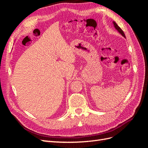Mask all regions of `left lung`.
Segmentation results:
<instances>
[{
	"label": "left lung",
	"mask_w": 148,
	"mask_h": 148,
	"mask_svg": "<svg viewBox=\"0 0 148 148\" xmlns=\"http://www.w3.org/2000/svg\"><path fill=\"white\" fill-rule=\"evenodd\" d=\"M112 23H113V25H114V28H115V29L116 30H117V31H118V32L121 34V35H122V36L123 37H124L125 38H126V37H125V34H124V33H123V31H122V29H121L120 27H119V26L117 25V23H115V21H113L112 22Z\"/></svg>",
	"instance_id": "left-lung-1"
}]
</instances>
